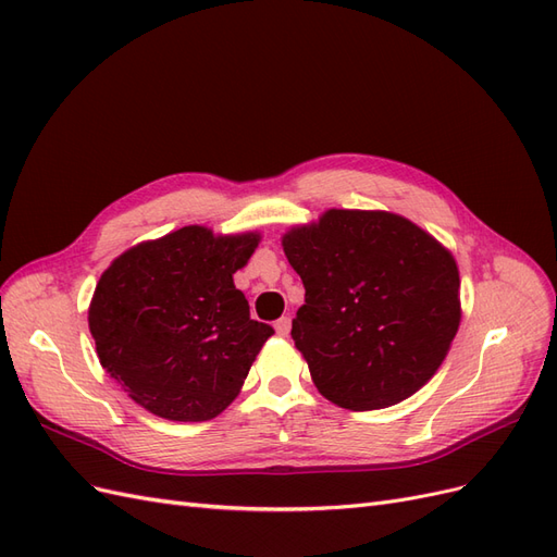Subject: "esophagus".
Returning a JSON list of instances; mask_svg holds the SVG:
<instances>
[{
	"label": "esophagus",
	"instance_id": "1",
	"mask_svg": "<svg viewBox=\"0 0 557 557\" xmlns=\"http://www.w3.org/2000/svg\"><path fill=\"white\" fill-rule=\"evenodd\" d=\"M274 327H276V334H281V336H288V334H290V327H293V320H290L288 315H283V318H278V320H276Z\"/></svg>",
	"mask_w": 557,
	"mask_h": 557
}]
</instances>
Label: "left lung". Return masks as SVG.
<instances>
[{"mask_svg": "<svg viewBox=\"0 0 557 557\" xmlns=\"http://www.w3.org/2000/svg\"><path fill=\"white\" fill-rule=\"evenodd\" d=\"M283 250L305 283L290 334L320 395L372 411L434 376L460 325L458 267L440 242L395 213L332 209Z\"/></svg>", "mask_w": 557, "mask_h": 557, "instance_id": "obj_1", "label": "left lung"}]
</instances>
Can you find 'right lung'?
<instances>
[{"label":"right lung","instance_id":"1","mask_svg":"<svg viewBox=\"0 0 557 557\" xmlns=\"http://www.w3.org/2000/svg\"><path fill=\"white\" fill-rule=\"evenodd\" d=\"M258 242L181 227L129 248L99 278L88 313L99 362L150 413L201 423L237 397L274 334L232 281Z\"/></svg>","mask_w":557,"mask_h":557}]
</instances>
